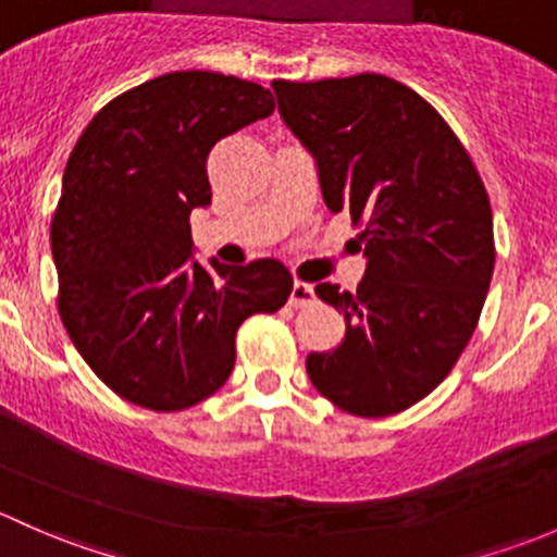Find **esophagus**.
Masks as SVG:
<instances>
[{"label":"esophagus","instance_id":"1","mask_svg":"<svg viewBox=\"0 0 557 557\" xmlns=\"http://www.w3.org/2000/svg\"><path fill=\"white\" fill-rule=\"evenodd\" d=\"M313 300H317V292H313V286L306 284V281L295 278V284H292L289 306L292 308H306V306H311Z\"/></svg>","mask_w":557,"mask_h":557}]
</instances>
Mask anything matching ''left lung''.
Returning <instances> with one entry per match:
<instances>
[{"label":"left lung","instance_id":"8db88e82","mask_svg":"<svg viewBox=\"0 0 557 557\" xmlns=\"http://www.w3.org/2000/svg\"><path fill=\"white\" fill-rule=\"evenodd\" d=\"M273 94L367 257L357 292L317 286L346 335L308 354V377L351 416L403 412L448 377L478 326L496 262L488 193L443 114L397 79H273Z\"/></svg>","mask_w":557,"mask_h":557}]
</instances>
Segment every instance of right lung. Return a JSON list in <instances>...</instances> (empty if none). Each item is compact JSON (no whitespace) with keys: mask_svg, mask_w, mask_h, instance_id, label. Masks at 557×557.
Wrapping results in <instances>:
<instances>
[{"mask_svg":"<svg viewBox=\"0 0 557 557\" xmlns=\"http://www.w3.org/2000/svg\"><path fill=\"white\" fill-rule=\"evenodd\" d=\"M273 109L249 79L171 72L101 107L69 154L50 222L59 313L117 397L154 412L203 403L233 372L244 319L292 295L271 257L190 260V211L211 203L209 152Z\"/></svg>","mask_w":557,"mask_h":557,"instance_id":"right-lung-1","label":"right lung"}]
</instances>
